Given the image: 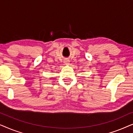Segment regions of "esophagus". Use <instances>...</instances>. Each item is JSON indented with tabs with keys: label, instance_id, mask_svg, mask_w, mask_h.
<instances>
[{
	"label": "esophagus",
	"instance_id": "esophagus-1",
	"mask_svg": "<svg viewBox=\"0 0 133 133\" xmlns=\"http://www.w3.org/2000/svg\"><path fill=\"white\" fill-rule=\"evenodd\" d=\"M64 63H65V64H66V65H68L69 63H70V61H69L68 59H66V60H65V61H64Z\"/></svg>",
	"mask_w": 133,
	"mask_h": 133
}]
</instances>
